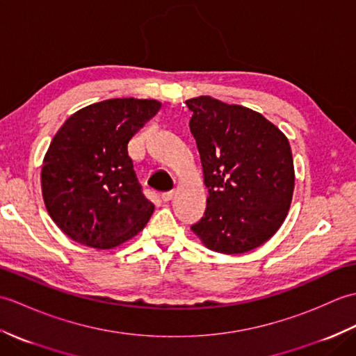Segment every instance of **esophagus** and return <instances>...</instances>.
I'll return each mask as SVG.
<instances>
[{"instance_id": "34e87169", "label": "esophagus", "mask_w": 356, "mask_h": 356, "mask_svg": "<svg viewBox=\"0 0 356 356\" xmlns=\"http://www.w3.org/2000/svg\"><path fill=\"white\" fill-rule=\"evenodd\" d=\"M174 195H176V193H174V191L163 193V194H162V200H163V202H170V200L174 197Z\"/></svg>"}]
</instances>
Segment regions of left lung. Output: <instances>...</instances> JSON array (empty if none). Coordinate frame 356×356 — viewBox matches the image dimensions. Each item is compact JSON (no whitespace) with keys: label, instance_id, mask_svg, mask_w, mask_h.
Returning a JSON list of instances; mask_svg holds the SVG:
<instances>
[{"label":"left lung","instance_id":"obj_1","mask_svg":"<svg viewBox=\"0 0 356 356\" xmlns=\"http://www.w3.org/2000/svg\"><path fill=\"white\" fill-rule=\"evenodd\" d=\"M208 188L191 231L207 248L243 254L268 241L291 208L295 171L289 140L260 113L211 96L186 101Z\"/></svg>","mask_w":356,"mask_h":356}]
</instances>
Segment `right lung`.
<instances>
[{
	"mask_svg": "<svg viewBox=\"0 0 356 356\" xmlns=\"http://www.w3.org/2000/svg\"><path fill=\"white\" fill-rule=\"evenodd\" d=\"M162 104L116 97L78 110L44 156L42 199L51 220L78 243L111 249L145 228L154 205L142 194L128 142Z\"/></svg>",
	"mask_w": 356,
	"mask_h": 356,
	"instance_id": "obj_1",
	"label": "right lung"
}]
</instances>
